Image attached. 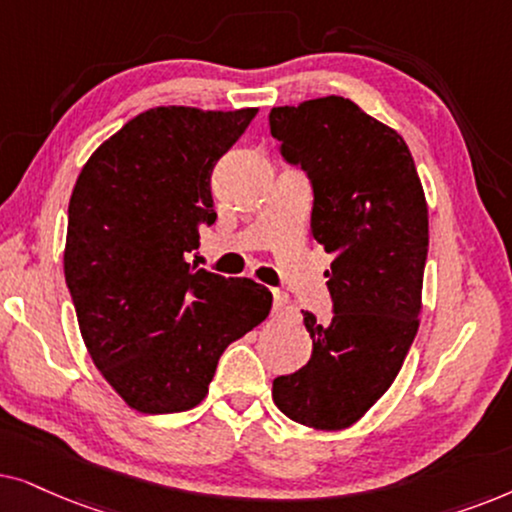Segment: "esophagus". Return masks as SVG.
I'll use <instances>...</instances> for the list:
<instances>
[{"mask_svg": "<svg viewBox=\"0 0 512 512\" xmlns=\"http://www.w3.org/2000/svg\"><path fill=\"white\" fill-rule=\"evenodd\" d=\"M271 295H274V313L278 316V313H283L285 309H288L290 297H288V292H283V290H274Z\"/></svg>", "mask_w": 512, "mask_h": 512, "instance_id": "obj_1", "label": "esophagus"}]
</instances>
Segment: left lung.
<instances>
[{
  "label": "left lung",
  "mask_w": 512,
  "mask_h": 512,
  "mask_svg": "<svg viewBox=\"0 0 512 512\" xmlns=\"http://www.w3.org/2000/svg\"><path fill=\"white\" fill-rule=\"evenodd\" d=\"M285 163L313 189L311 234L332 255V320L302 311L311 360L274 379V403L311 428H344L377 403L419 330L428 208L405 140L342 95L269 112Z\"/></svg>",
  "instance_id": "obj_1"
}]
</instances>
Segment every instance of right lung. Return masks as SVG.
<instances>
[{
	"label": "right lung",
	"instance_id": "obj_1",
	"mask_svg": "<svg viewBox=\"0 0 512 512\" xmlns=\"http://www.w3.org/2000/svg\"><path fill=\"white\" fill-rule=\"evenodd\" d=\"M255 114L149 109L95 149L74 185L65 281L95 367L133 410H192L222 351L269 316L264 285L187 262L217 220L215 163Z\"/></svg>",
	"mask_w": 512,
	"mask_h": 512
}]
</instances>
